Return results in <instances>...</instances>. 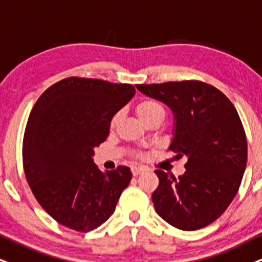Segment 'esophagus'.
I'll return each instance as SVG.
<instances>
[{
	"instance_id": "34e87169",
	"label": "esophagus",
	"mask_w": 262,
	"mask_h": 262,
	"mask_svg": "<svg viewBox=\"0 0 262 262\" xmlns=\"http://www.w3.org/2000/svg\"><path fill=\"white\" fill-rule=\"evenodd\" d=\"M144 171H146V168H144V167H132V173H133L134 177H138V175L144 173Z\"/></svg>"
}]
</instances>
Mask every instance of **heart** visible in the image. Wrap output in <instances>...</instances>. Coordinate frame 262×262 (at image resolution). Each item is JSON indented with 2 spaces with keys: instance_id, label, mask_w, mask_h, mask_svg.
<instances>
[{
  "instance_id": "1",
  "label": "heart",
  "mask_w": 262,
  "mask_h": 262,
  "mask_svg": "<svg viewBox=\"0 0 262 262\" xmlns=\"http://www.w3.org/2000/svg\"><path fill=\"white\" fill-rule=\"evenodd\" d=\"M135 111H137L138 117L140 118L141 122H144L145 124L147 122H150L155 118H162L163 120L165 116V110L164 106L161 104L160 101L154 100V99H146V100H142L139 102L135 107ZM121 121V112H117L112 116L110 125L111 128L116 127L118 124V122Z\"/></svg>"
}]
</instances>
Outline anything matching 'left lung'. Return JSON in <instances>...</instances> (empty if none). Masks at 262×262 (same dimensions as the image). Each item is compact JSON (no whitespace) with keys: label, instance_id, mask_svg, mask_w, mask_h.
Instances as JSON below:
<instances>
[{"label":"left lung","instance_id":"8db88e82","mask_svg":"<svg viewBox=\"0 0 262 262\" xmlns=\"http://www.w3.org/2000/svg\"><path fill=\"white\" fill-rule=\"evenodd\" d=\"M147 97L164 102L174 116L169 150L186 156L178 179L157 169L155 209L171 226L194 231L213 223L237 194L247 167L246 132L224 93L201 81L137 84Z\"/></svg>","mask_w":262,"mask_h":262}]
</instances>
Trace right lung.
<instances>
[{
  "mask_svg": "<svg viewBox=\"0 0 262 262\" xmlns=\"http://www.w3.org/2000/svg\"><path fill=\"white\" fill-rule=\"evenodd\" d=\"M132 84L69 77L32 107L23 141L26 180L54 220L79 232L100 226L132 180L128 167L101 171L94 147L106 140L110 121L134 97Z\"/></svg>",
  "mask_w": 262,
  "mask_h": 262,
  "instance_id": "obj_1",
  "label": "right lung"
}]
</instances>
